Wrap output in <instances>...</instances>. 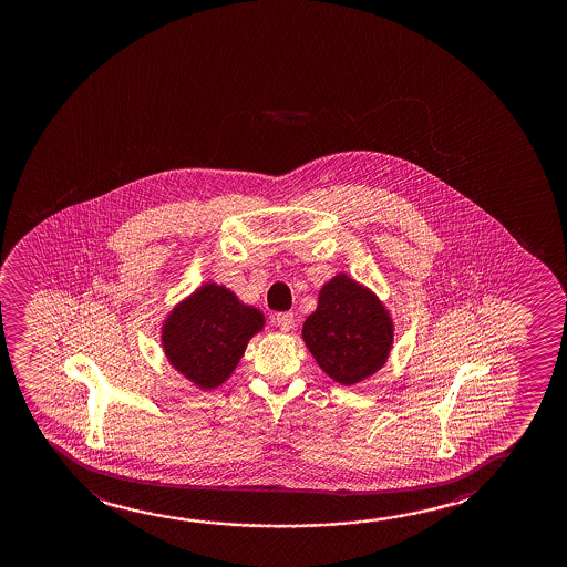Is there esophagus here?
Instances as JSON below:
<instances>
[{"label":"esophagus","instance_id":"1","mask_svg":"<svg viewBox=\"0 0 567 567\" xmlns=\"http://www.w3.org/2000/svg\"><path fill=\"white\" fill-rule=\"evenodd\" d=\"M275 323L279 327L280 331H292V327H295V313L292 311H285V313H277V318H275Z\"/></svg>","mask_w":567,"mask_h":567}]
</instances>
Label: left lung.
Masks as SVG:
<instances>
[{"label":"left lung","instance_id":"1","mask_svg":"<svg viewBox=\"0 0 567 567\" xmlns=\"http://www.w3.org/2000/svg\"><path fill=\"white\" fill-rule=\"evenodd\" d=\"M395 326L375 292L347 272L319 290L318 308L303 321L302 339L319 368L341 385L372 378L388 362Z\"/></svg>","mask_w":567,"mask_h":567}]
</instances>
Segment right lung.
<instances>
[{"label":"right lung","instance_id":"right-lung-1","mask_svg":"<svg viewBox=\"0 0 567 567\" xmlns=\"http://www.w3.org/2000/svg\"><path fill=\"white\" fill-rule=\"evenodd\" d=\"M264 327V311L241 302L225 285L207 280L172 308L161 342L172 368L195 388L209 391L233 375L249 339Z\"/></svg>","mask_w":567,"mask_h":567}]
</instances>
